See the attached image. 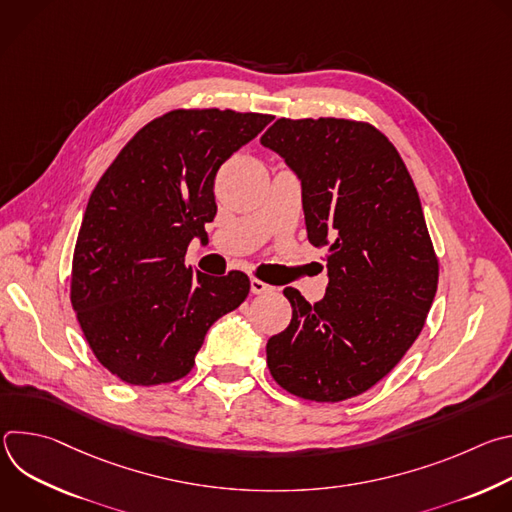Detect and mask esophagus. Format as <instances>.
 <instances>
[{"mask_svg": "<svg viewBox=\"0 0 512 512\" xmlns=\"http://www.w3.org/2000/svg\"><path fill=\"white\" fill-rule=\"evenodd\" d=\"M273 289H275L273 285H269V283H265V281H261V279H257V277L251 279V291H253V294H257V296L269 294V291H273Z\"/></svg>", "mask_w": 512, "mask_h": 512, "instance_id": "1", "label": "esophagus"}]
</instances>
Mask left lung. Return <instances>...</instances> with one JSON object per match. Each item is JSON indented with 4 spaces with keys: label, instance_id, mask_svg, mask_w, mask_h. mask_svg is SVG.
Wrapping results in <instances>:
<instances>
[{
    "label": "left lung",
    "instance_id": "left-lung-1",
    "mask_svg": "<svg viewBox=\"0 0 512 512\" xmlns=\"http://www.w3.org/2000/svg\"><path fill=\"white\" fill-rule=\"evenodd\" d=\"M261 143L300 178L308 239L328 247L320 302L283 289L291 322L267 342L269 373L302 399L356 397L395 369L435 298L440 267L419 194L369 123L281 117Z\"/></svg>",
    "mask_w": 512,
    "mask_h": 512
}]
</instances>
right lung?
<instances>
[{
	"mask_svg": "<svg viewBox=\"0 0 512 512\" xmlns=\"http://www.w3.org/2000/svg\"><path fill=\"white\" fill-rule=\"evenodd\" d=\"M271 115L176 109L129 141L95 186L72 257L70 302L103 367L129 385L186 377L208 328L249 296V277L184 265L216 214L214 176Z\"/></svg>",
	"mask_w": 512,
	"mask_h": 512,
	"instance_id": "add662e5",
	"label": "right lung"
}]
</instances>
